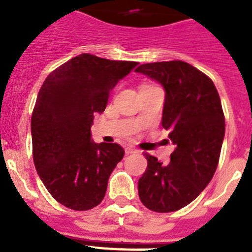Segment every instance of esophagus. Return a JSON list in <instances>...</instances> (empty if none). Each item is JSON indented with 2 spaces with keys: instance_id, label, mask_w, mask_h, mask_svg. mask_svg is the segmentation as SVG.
Here are the masks:
<instances>
[{
  "instance_id": "obj_1",
  "label": "esophagus",
  "mask_w": 252,
  "mask_h": 252,
  "mask_svg": "<svg viewBox=\"0 0 252 252\" xmlns=\"http://www.w3.org/2000/svg\"><path fill=\"white\" fill-rule=\"evenodd\" d=\"M137 149H134L133 146H126V154H132V153H136Z\"/></svg>"
}]
</instances>
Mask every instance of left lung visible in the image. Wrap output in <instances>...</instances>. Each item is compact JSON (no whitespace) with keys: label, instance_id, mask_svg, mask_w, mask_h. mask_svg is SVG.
<instances>
[{"label":"left lung","instance_id":"8db88e82","mask_svg":"<svg viewBox=\"0 0 252 252\" xmlns=\"http://www.w3.org/2000/svg\"><path fill=\"white\" fill-rule=\"evenodd\" d=\"M136 72L163 87L162 126L175 146L168 165L145 154L138 196L150 211L175 212L201 193L219 165L225 136L220 95L209 77L184 61L144 64Z\"/></svg>","mask_w":252,"mask_h":252}]
</instances>
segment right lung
Returning a JSON list of instances; mask_svg holds the SVG:
<instances>
[{
  "instance_id": "right-lung-1",
  "label": "right lung",
  "mask_w": 252,
  "mask_h": 252,
  "mask_svg": "<svg viewBox=\"0 0 252 252\" xmlns=\"http://www.w3.org/2000/svg\"><path fill=\"white\" fill-rule=\"evenodd\" d=\"M137 63L82 53L53 70L37 94L32 118L33 163L64 207L89 211L103 200L111 172L124 157L119 144L93 141L90 128L110 91Z\"/></svg>"
}]
</instances>
